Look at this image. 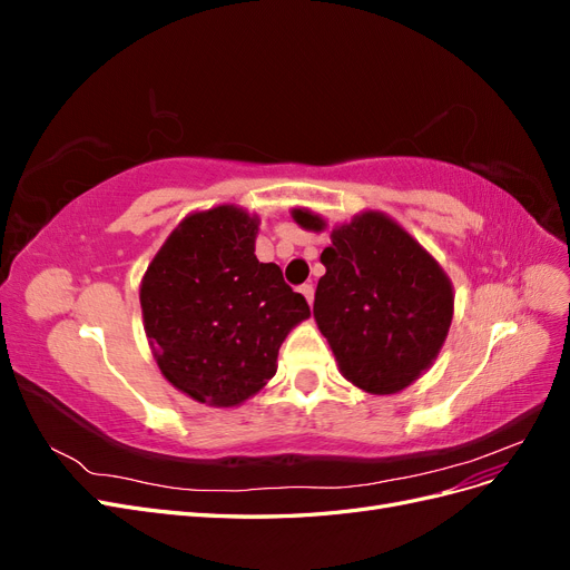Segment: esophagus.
<instances>
[{"label": "esophagus", "mask_w": 570, "mask_h": 570, "mask_svg": "<svg viewBox=\"0 0 570 570\" xmlns=\"http://www.w3.org/2000/svg\"><path fill=\"white\" fill-rule=\"evenodd\" d=\"M299 292H302V295L306 297L308 306H312V304H314V285H308V283H306V285H302V287H299Z\"/></svg>", "instance_id": "34e87169"}]
</instances>
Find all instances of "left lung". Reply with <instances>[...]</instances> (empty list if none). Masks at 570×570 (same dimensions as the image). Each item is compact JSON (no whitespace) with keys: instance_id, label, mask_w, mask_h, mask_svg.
<instances>
[{"instance_id":"8db88e82","label":"left lung","mask_w":570,"mask_h":570,"mask_svg":"<svg viewBox=\"0 0 570 570\" xmlns=\"http://www.w3.org/2000/svg\"><path fill=\"white\" fill-rule=\"evenodd\" d=\"M304 230L325 220L292 209ZM314 318L342 375L371 394H394L433 366L450 333L454 289L442 266L400 223L364 212L331 233Z\"/></svg>"}]
</instances>
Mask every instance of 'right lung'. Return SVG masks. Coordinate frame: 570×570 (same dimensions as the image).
I'll list each match as a JSON object with an SVG mask.
<instances>
[{
  "instance_id": "right-lung-1",
  "label": "right lung",
  "mask_w": 570,
  "mask_h": 570,
  "mask_svg": "<svg viewBox=\"0 0 570 570\" xmlns=\"http://www.w3.org/2000/svg\"><path fill=\"white\" fill-rule=\"evenodd\" d=\"M258 218L233 204L189 214L140 285L145 333L166 381L199 404L237 406L275 375L287 333L312 316L254 254Z\"/></svg>"
}]
</instances>
